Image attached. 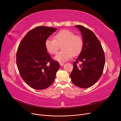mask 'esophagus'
<instances>
[{
  "label": "esophagus",
  "mask_w": 121,
  "mask_h": 121,
  "mask_svg": "<svg viewBox=\"0 0 121 121\" xmlns=\"http://www.w3.org/2000/svg\"><path fill=\"white\" fill-rule=\"evenodd\" d=\"M59 64H60V66H61V67L63 66V65H64V63H60Z\"/></svg>",
  "instance_id": "esophagus-1"
}]
</instances>
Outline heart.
Listing matches in <instances>:
<instances>
[{
    "label": "heart",
    "mask_w": 121,
    "mask_h": 121,
    "mask_svg": "<svg viewBox=\"0 0 121 121\" xmlns=\"http://www.w3.org/2000/svg\"><path fill=\"white\" fill-rule=\"evenodd\" d=\"M62 44L63 50L54 56V59L60 62L68 61L73 56L78 55L83 48V41L80 36L75 35L72 31L62 30L54 36V39L46 41L45 47L48 52L55 54L59 49V44Z\"/></svg>",
    "instance_id": "heart-1"
}]
</instances>
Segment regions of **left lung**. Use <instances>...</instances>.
Instances as JSON below:
<instances>
[{
  "label": "left lung",
  "mask_w": 121,
  "mask_h": 121,
  "mask_svg": "<svg viewBox=\"0 0 121 121\" xmlns=\"http://www.w3.org/2000/svg\"><path fill=\"white\" fill-rule=\"evenodd\" d=\"M80 30L83 47L78 58L73 62L70 77L73 83L79 88H88L100 78L105 65V56L102 46L96 36L90 29L80 25H75ZM82 64L78 66L77 63Z\"/></svg>",
  "instance_id": "left-lung-1"
}]
</instances>
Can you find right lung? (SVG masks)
Listing matches in <instances>:
<instances>
[{
    "mask_svg": "<svg viewBox=\"0 0 121 121\" xmlns=\"http://www.w3.org/2000/svg\"><path fill=\"white\" fill-rule=\"evenodd\" d=\"M57 28L40 26L26 34L18 46L17 65L22 78L36 90L46 89L54 82L60 68L47 52L45 42Z\"/></svg>",
    "mask_w": 121,
    "mask_h": 121,
    "instance_id": "1",
    "label": "right lung"
}]
</instances>
